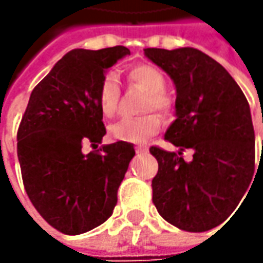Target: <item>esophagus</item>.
Here are the masks:
<instances>
[{"label":"esophagus","mask_w":263,"mask_h":263,"mask_svg":"<svg viewBox=\"0 0 263 263\" xmlns=\"http://www.w3.org/2000/svg\"><path fill=\"white\" fill-rule=\"evenodd\" d=\"M135 151H136L137 155H139V154H146L147 147H145V146H136V147H135Z\"/></svg>","instance_id":"1"}]
</instances>
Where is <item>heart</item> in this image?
<instances>
[{"instance_id": "heart-1", "label": "heart", "mask_w": 263, "mask_h": 263, "mask_svg": "<svg viewBox=\"0 0 263 263\" xmlns=\"http://www.w3.org/2000/svg\"><path fill=\"white\" fill-rule=\"evenodd\" d=\"M127 79L132 85H137L146 90L143 98L142 111L147 112L136 118H123L109 127V135L112 139L128 143H142L149 137L155 136L162 127V118H168L174 112V101L165 92L167 80L164 73L152 64H137L127 71ZM120 86L114 73H108L98 89V105L105 118L116 117L120 104ZM149 110H158L149 113Z\"/></svg>"}]
</instances>
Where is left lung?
I'll return each mask as SVG.
<instances>
[{"label": "left lung", "mask_w": 263, "mask_h": 263, "mask_svg": "<svg viewBox=\"0 0 263 263\" xmlns=\"http://www.w3.org/2000/svg\"><path fill=\"white\" fill-rule=\"evenodd\" d=\"M145 55L177 89V118L165 140L180 152L149 149L158 161L154 205L174 227L208 231L224 222L253 187L255 132L248 99L227 70L199 49L146 48ZM184 148L194 151L190 163L182 158Z\"/></svg>", "instance_id": "left-lung-1"}]
</instances>
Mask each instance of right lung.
Here are the masks:
<instances>
[{
  "instance_id": "right-lung-1",
  "label": "right lung",
  "mask_w": 263,
  "mask_h": 263,
  "mask_svg": "<svg viewBox=\"0 0 263 263\" xmlns=\"http://www.w3.org/2000/svg\"><path fill=\"white\" fill-rule=\"evenodd\" d=\"M130 54L126 46L73 49L32 90L17 130V157L32 205L58 231L76 236L112 215L117 190L135 149L116 142L98 147L106 130L98 89L106 70Z\"/></svg>"
}]
</instances>
